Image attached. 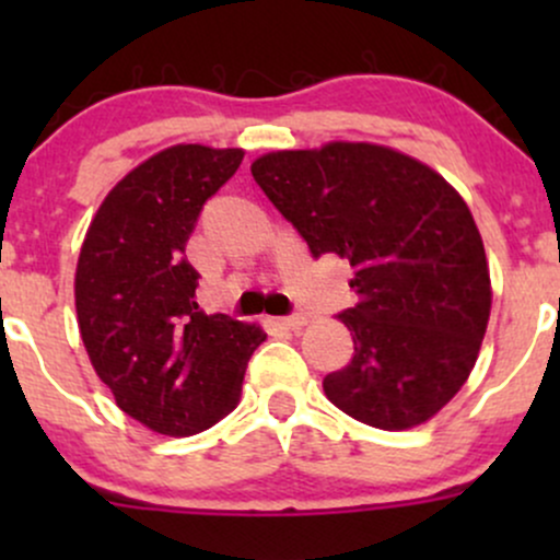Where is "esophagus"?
Listing matches in <instances>:
<instances>
[{"label": "esophagus", "instance_id": "34e87169", "mask_svg": "<svg viewBox=\"0 0 560 560\" xmlns=\"http://www.w3.org/2000/svg\"><path fill=\"white\" fill-rule=\"evenodd\" d=\"M276 324H279L281 329H300V326H305V316H302V313H292V316L276 318Z\"/></svg>", "mask_w": 560, "mask_h": 560}]
</instances>
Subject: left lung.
I'll list each match as a JSON object with an SVG mask.
<instances>
[{
	"mask_svg": "<svg viewBox=\"0 0 560 560\" xmlns=\"http://www.w3.org/2000/svg\"><path fill=\"white\" fill-rule=\"evenodd\" d=\"M253 176L313 258L350 260L355 342L326 397L369 427L410 429L464 387L490 320V268L471 210L440 173L376 144L271 152Z\"/></svg>",
	"mask_w": 560,
	"mask_h": 560,
	"instance_id": "left-lung-1",
	"label": "left lung"
}]
</instances>
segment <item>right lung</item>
<instances>
[{"label": "right lung", "instance_id": "add662e5", "mask_svg": "<svg viewBox=\"0 0 560 560\" xmlns=\"http://www.w3.org/2000/svg\"><path fill=\"white\" fill-rule=\"evenodd\" d=\"M242 150L178 144L133 168L96 210L75 268V313L96 376L124 413L186 436L236 408L260 326L199 311L184 249Z\"/></svg>", "mask_w": 560, "mask_h": 560}]
</instances>
